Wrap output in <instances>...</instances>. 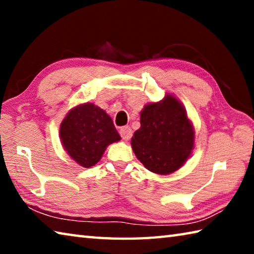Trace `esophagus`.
<instances>
[{
	"label": "esophagus",
	"instance_id": "esophagus-1",
	"mask_svg": "<svg viewBox=\"0 0 254 254\" xmlns=\"http://www.w3.org/2000/svg\"><path fill=\"white\" fill-rule=\"evenodd\" d=\"M120 135L122 136L123 140L127 141L132 136V128L128 126L122 127L121 128H120Z\"/></svg>",
	"mask_w": 254,
	"mask_h": 254
}]
</instances>
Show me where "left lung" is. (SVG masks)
Returning a JSON list of instances; mask_svg holds the SVG:
<instances>
[{
    "label": "left lung",
    "instance_id": "obj_1",
    "mask_svg": "<svg viewBox=\"0 0 254 254\" xmlns=\"http://www.w3.org/2000/svg\"><path fill=\"white\" fill-rule=\"evenodd\" d=\"M140 123L131 145L145 168L160 175L180 168L190 156L195 134L182 103L166 95L161 102L145 105Z\"/></svg>",
    "mask_w": 254,
    "mask_h": 254
}]
</instances>
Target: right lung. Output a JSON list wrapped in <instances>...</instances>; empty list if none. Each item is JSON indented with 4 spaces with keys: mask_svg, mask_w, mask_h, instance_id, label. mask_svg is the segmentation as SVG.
I'll list each match as a JSON object with an SVG mask.
<instances>
[{
    "mask_svg": "<svg viewBox=\"0 0 254 254\" xmlns=\"http://www.w3.org/2000/svg\"><path fill=\"white\" fill-rule=\"evenodd\" d=\"M59 133L67 153L85 168L100 161L107 145L121 139L110 115L92 103L69 111Z\"/></svg>",
    "mask_w": 254,
    "mask_h": 254,
    "instance_id": "add662e5",
    "label": "right lung"
}]
</instances>
